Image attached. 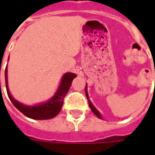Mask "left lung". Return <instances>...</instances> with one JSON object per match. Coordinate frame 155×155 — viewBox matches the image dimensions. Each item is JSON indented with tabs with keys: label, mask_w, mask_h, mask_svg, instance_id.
Instances as JSON below:
<instances>
[{
	"label": "left lung",
	"mask_w": 155,
	"mask_h": 155,
	"mask_svg": "<svg viewBox=\"0 0 155 155\" xmlns=\"http://www.w3.org/2000/svg\"><path fill=\"white\" fill-rule=\"evenodd\" d=\"M84 91H85V94H86V97H87V99H88L89 105H90V107H91L92 112H93V113H94V114L98 117V118H100V119H101V120H103V117H102L101 114L100 113V111L98 110L97 109L94 107V104H92V102H91V100H90V98H89V94H88V91H87V84L85 85V89H84Z\"/></svg>",
	"instance_id": "left-lung-1"
}]
</instances>
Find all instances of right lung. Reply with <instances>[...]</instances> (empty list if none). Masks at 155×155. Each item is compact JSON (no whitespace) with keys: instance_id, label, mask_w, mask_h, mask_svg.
Masks as SVG:
<instances>
[{"instance_id":"right-lung-1","label":"right lung","mask_w":155,"mask_h":155,"mask_svg":"<svg viewBox=\"0 0 155 155\" xmlns=\"http://www.w3.org/2000/svg\"><path fill=\"white\" fill-rule=\"evenodd\" d=\"M75 77H76V74L74 73H71V72L64 73L61 78V81L58 86L57 91H55V93L52 97L43 103L28 105V104H25L19 102L12 97L10 90H9L7 65L5 70V87H6V91H7V94H8L10 100L18 110L21 111L22 114H25L26 117L33 119V120H50V119H52L56 116L61 111L63 103H64V96L67 94V92L71 88L72 81Z\"/></svg>"}]
</instances>
